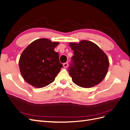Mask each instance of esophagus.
<instances>
[{
	"label": "esophagus",
	"instance_id": "1",
	"mask_svg": "<svg viewBox=\"0 0 130 130\" xmlns=\"http://www.w3.org/2000/svg\"><path fill=\"white\" fill-rule=\"evenodd\" d=\"M68 66V63L67 62L66 63H63V67L64 68H67V67Z\"/></svg>",
	"mask_w": 130,
	"mask_h": 130
}]
</instances>
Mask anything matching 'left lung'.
Listing matches in <instances>:
<instances>
[{"mask_svg":"<svg viewBox=\"0 0 130 130\" xmlns=\"http://www.w3.org/2000/svg\"><path fill=\"white\" fill-rule=\"evenodd\" d=\"M74 51L68 71L76 85L90 88L99 84L107 74L109 61L107 55L95 43L82 41L70 43Z\"/></svg>","mask_w":130,"mask_h":130,"instance_id":"obj_1","label":"left lung"}]
</instances>
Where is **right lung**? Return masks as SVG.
<instances>
[{
	"label": "right lung",
	"instance_id": "add662e5",
	"mask_svg": "<svg viewBox=\"0 0 130 130\" xmlns=\"http://www.w3.org/2000/svg\"><path fill=\"white\" fill-rule=\"evenodd\" d=\"M59 44L48 39L35 40L23 51L19 61L22 75L29 84L42 88L54 81L63 65L54 48Z\"/></svg>",
	"mask_w": 130,
	"mask_h": 130
}]
</instances>
